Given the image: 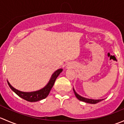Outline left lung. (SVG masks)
<instances>
[{
  "mask_svg": "<svg viewBox=\"0 0 124 124\" xmlns=\"http://www.w3.org/2000/svg\"><path fill=\"white\" fill-rule=\"evenodd\" d=\"M74 92L75 95L76 96V97H77V98H78L80 101H84V102H87V103L96 104V103H98V102H100V101H102L104 100V99H102V100H92V99H89V98H84V97H81L80 95H79L78 94H77V93L76 92V91H75L74 89Z\"/></svg>",
  "mask_w": 124,
  "mask_h": 124,
  "instance_id": "1",
  "label": "left lung"
}]
</instances>
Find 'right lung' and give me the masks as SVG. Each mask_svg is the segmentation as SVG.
Masks as SVG:
<instances>
[{
    "label": "right lung",
    "mask_w": 124,
    "mask_h": 124,
    "mask_svg": "<svg viewBox=\"0 0 124 124\" xmlns=\"http://www.w3.org/2000/svg\"><path fill=\"white\" fill-rule=\"evenodd\" d=\"M62 71V69L57 70V71H55L52 75V78H51L50 80L49 83H48L47 86L45 87H44L42 89L39 90V91H35V92H24L20 91L16 89L14 87H12V86L10 85V83L8 82V85L10 87V88L17 95L21 97L23 99L25 100L29 101V102H36L39 100H41L42 99H44L46 97L48 96L49 94L50 90L52 89V87L54 85V83L56 81V78L58 77L59 74Z\"/></svg>",
    "instance_id": "right-lung-1"
}]
</instances>
